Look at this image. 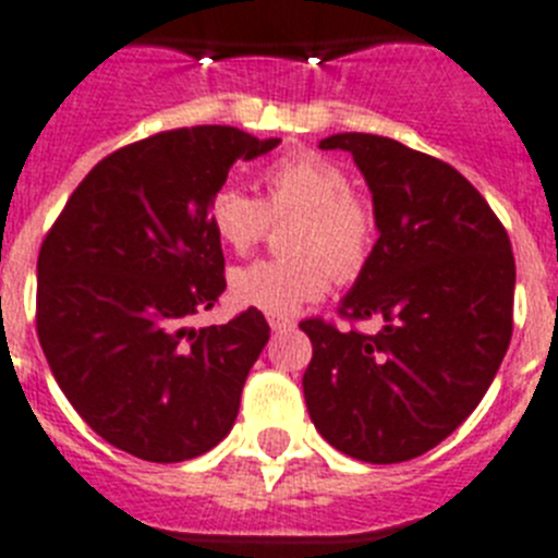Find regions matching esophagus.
<instances>
[{"label": "esophagus", "instance_id": "obj_1", "mask_svg": "<svg viewBox=\"0 0 558 558\" xmlns=\"http://www.w3.org/2000/svg\"><path fill=\"white\" fill-rule=\"evenodd\" d=\"M294 326V319L292 317H269V328H272V331H286V328H292Z\"/></svg>", "mask_w": 558, "mask_h": 558}]
</instances>
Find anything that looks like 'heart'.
Here are the masks:
<instances>
[{
  "mask_svg": "<svg viewBox=\"0 0 558 558\" xmlns=\"http://www.w3.org/2000/svg\"><path fill=\"white\" fill-rule=\"evenodd\" d=\"M260 187L258 198L227 182L207 202V221L232 252H250L272 221L292 216L283 239L289 255L230 272V298L239 306L286 317L323 298L333 275L353 280L365 269L376 241V213L353 191L342 165L326 154L292 151L266 165Z\"/></svg>",
  "mask_w": 558,
  "mask_h": 558,
  "instance_id": "obj_1",
  "label": "heart"
}]
</instances>
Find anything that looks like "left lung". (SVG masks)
<instances>
[{
	"mask_svg": "<svg viewBox=\"0 0 558 558\" xmlns=\"http://www.w3.org/2000/svg\"><path fill=\"white\" fill-rule=\"evenodd\" d=\"M373 193L379 241L339 306L376 333L303 319L308 415L339 452L401 463L438 447L481 404L513 331V252L502 221L452 165L376 134H333Z\"/></svg>",
	"mask_w": 558,
	"mask_h": 558,
	"instance_id": "8db88e82",
	"label": "left lung"
}]
</instances>
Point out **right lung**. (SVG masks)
I'll return each mask as SVG.
<instances>
[{"mask_svg": "<svg viewBox=\"0 0 558 558\" xmlns=\"http://www.w3.org/2000/svg\"><path fill=\"white\" fill-rule=\"evenodd\" d=\"M232 125H191L123 145L66 198L38 250L36 331L77 415L151 463L205 454L235 424L269 342L258 308L187 328L227 289L207 221L239 159L272 151Z\"/></svg>", "mask_w": 558, "mask_h": 558, "instance_id": "right-lung-1", "label": "right lung"}]
</instances>
